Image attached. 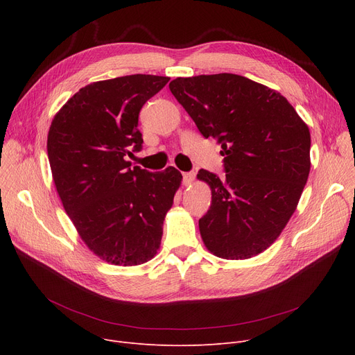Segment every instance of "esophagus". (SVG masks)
<instances>
[{"label": "esophagus", "instance_id": "obj_1", "mask_svg": "<svg viewBox=\"0 0 355 355\" xmlns=\"http://www.w3.org/2000/svg\"><path fill=\"white\" fill-rule=\"evenodd\" d=\"M196 178V173L189 171V173H182V184L184 185H190Z\"/></svg>", "mask_w": 355, "mask_h": 355}]
</instances>
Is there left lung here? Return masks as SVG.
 I'll use <instances>...</instances> for the list:
<instances>
[{
	"instance_id": "1",
	"label": "left lung",
	"mask_w": 355,
	"mask_h": 355,
	"mask_svg": "<svg viewBox=\"0 0 355 355\" xmlns=\"http://www.w3.org/2000/svg\"><path fill=\"white\" fill-rule=\"evenodd\" d=\"M204 138H216L226 177L200 170L211 206L198 220L204 245L223 259H249L281 234L309 175L311 135L293 106L233 73L170 83Z\"/></svg>"
}]
</instances>
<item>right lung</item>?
<instances>
[{"instance_id":"right-lung-1","label":"right lung","mask_w":355,"mask_h":355,"mask_svg":"<svg viewBox=\"0 0 355 355\" xmlns=\"http://www.w3.org/2000/svg\"><path fill=\"white\" fill-rule=\"evenodd\" d=\"M168 80L130 74L90 83L49 130V162L63 207L87 248L109 263L134 266L154 257L180 187L174 166L151 173L125 158L142 149L139 112Z\"/></svg>"}]
</instances>
